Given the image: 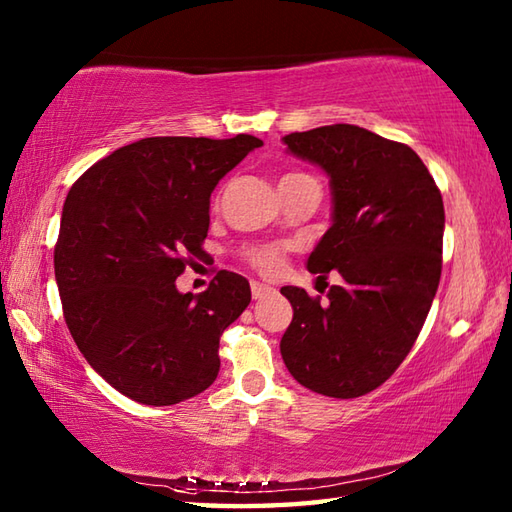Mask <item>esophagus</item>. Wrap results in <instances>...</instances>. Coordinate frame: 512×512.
Segmentation results:
<instances>
[{"instance_id":"esophagus-1","label":"esophagus","mask_w":512,"mask_h":512,"mask_svg":"<svg viewBox=\"0 0 512 512\" xmlns=\"http://www.w3.org/2000/svg\"><path fill=\"white\" fill-rule=\"evenodd\" d=\"M273 292H275V288L259 284V281H250V295H253V299H264L268 295H273Z\"/></svg>"}]
</instances>
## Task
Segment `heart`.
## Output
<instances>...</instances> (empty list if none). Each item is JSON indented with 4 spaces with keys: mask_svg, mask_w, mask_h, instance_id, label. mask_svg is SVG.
<instances>
[{
    "mask_svg": "<svg viewBox=\"0 0 512 512\" xmlns=\"http://www.w3.org/2000/svg\"><path fill=\"white\" fill-rule=\"evenodd\" d=\"M248 264L264 275H277L284 268V248L281 246H255L246 250Z\"/></svg>",
    "mask_w": 512,
    "mask_h": 512,
    "instance_id": "b5f03b06",
    "label": "heart"
}]
</instances>
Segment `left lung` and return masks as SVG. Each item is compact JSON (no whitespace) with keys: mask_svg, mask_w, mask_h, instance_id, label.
Here are the masks:
<instances>
[{"mask_svg":"<svg viewBox=\"0 0 512 512\" xmlns=\"http://www.w3.org/2000/svg\"><path fill=\"white\" fill-rule=\"evenodd\" d=\"M292 156L330 178L332 224L308 257L314 275L339 270L328 303L284 286L292 323L281 356L317 394L358 398L380 387L416 343L442 273L444 204L411 147L356 125L284 136Z\"/></svg>","mask_w":512,"mask_h":512,"instance_id":"1","label":"left lung"}]
</instances>
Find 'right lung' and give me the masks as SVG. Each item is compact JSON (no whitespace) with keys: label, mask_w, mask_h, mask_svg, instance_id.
Wrapping results in <instances>:
<instances>
[{"label":"right lung","mask_w":512,"mask_h":512,"mask_svg":"<svg viewBox=\"0 0 512 512\" xmlns=\"http://www.w3.org/2000/svg\"><path fill=\"white\" fill-rule=\"evenodd\" d=\"M255 136L136 140L72 184L54 246L63 317L94 372L143 405L202 394L220 372V336L250 303L220 270L200 295L176 279L202 259L211 193Z\"/></svg>","instance_id":"1"}]
</instances>
